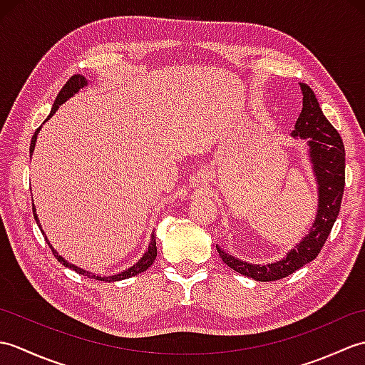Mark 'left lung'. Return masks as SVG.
Returning a JSON list of instances; mask_svg holds the SVG:
<instances>
[{
  "label": "left lung",
  "mask_w": 365,
  "mask_h": 365,
  "mask_svg": "<svg viewBox=\"0 0 365 365\" xmlns=\"http://www.w3.org/2000/svg\"><path fill=\"white\" fill-rule=\"evenodd\" d=\"M301 91L302 110L297 125H294L293 136L309 139L315 175L319 180L320 204L312 230L292 252L287 254L284 260L263 267L250 265V263L237 260L216 246L220 257L227 267L235 269L240 274L262 282L287 277L314 260L320 254L324 242L331 234V229L340 212V204H342L345 188V147L342 138L331 125V122L324 118L314 91L307 84H301Z\"/></svg>",
  "instance_id": "left-lung-1"
}]
</instances>
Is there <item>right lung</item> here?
I'll return each instance as SVG.
<instances>
[{"label": "right lung", "mask_w": 365, "mask_h": 365, "mask_svg": "<svg viewBox=\"0 0 365 365\" xmlns=\"http://www.w3.org/2000/svg\"><path fill=\"white\" fill-rule=\"evenodd\" d=\"M88 84V81H86V78H84V76H81V75H73L72 78H68L67 80V83L64 84L63 86V89L59 91V94H58V97H56V100H54V105H53V108H51V113H50V115L46 119H50L51 115L56 113V110L58 108L63 105L66 100L68 98V97H72L76 91L78 89H81L83 86H86ZM38 130L41 128H37L36 130V133L33 135V139H31V147H29V153H33V150H34V145H36V139H37V133H38ZM33 210H34V207H33ZM34 218H36V221H37V224H38V220H37V215L34 213ZM41 227V226H38ZM42 230V229H41ZM43 234V232H42ZM43 237H45V234H43ZM46 240V238H45ZM46 243H48V246H50V250L53 251V255L54 257H56L61 263H63L64 267H67V268H72L75 273H80V274H83V276H88V277H92V279H97V281H108V282H114V281H122V279H128V277H131V276H136V274H139V273H143V271H145L147 268H149L152 263H153V260L157 259V240H155V235H152V242H150V245H149V250H147V252L143 255V259L139 260L136 265H133L131 268H128L127 271H122V273H119V274H115V276H110V277H102V276H96V274H91V273H88V271H84V269H81V268H78V267H75V265H72V263H68L67 260H64L63 257H61V255L53 250V246L50 245V242L48 240H46Z\"/></svg>", "instance_id": "add662e5"}]
</instances>
